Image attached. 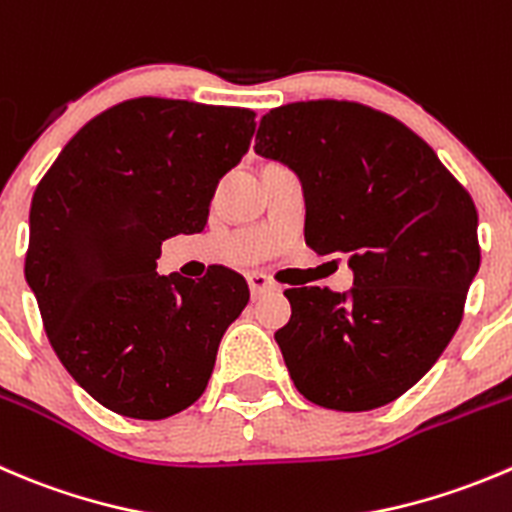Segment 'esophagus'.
I'll use <instances>...</instances> for the list:
<instances>
[{
  "label": "esophagus",
  "mask_w": 512,
  "mask_h": 512,
  "mask_svg": "<svg viewBox=\"0 0 512 512\" xmlns=\"http://www.w3.org/2000/svg\"><path fill=\"white\" fill-rule=\"evenodd\" d=\"M247 285H250L252 297H260V295H265V292L277 290L275 282H272L267 275H262V272H250V275H247Z\"/></svg>",
  "instance_id": "obj_1"
}]
</instances>
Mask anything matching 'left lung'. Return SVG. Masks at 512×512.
<instances>
[{
    "label": "left lung",
    "mask_w": 512,
    "mask_h": 512,
    "mask_svg": "<svg viewBox=\"0 0 512 512\" xmlns=\"http://www.w3.org/2000/svg\"><path fill=\"white\" fill-rule=\"evenodd\" d=\"M255 152L282 162L305 192V240L347 255L352 290H285L275 332L310 403L362 413L410 390L448 347L480 267L478 210L413 130L355 102L270 109Z\"/></svg>",
    "instance_id": "1"
}]
</instances>
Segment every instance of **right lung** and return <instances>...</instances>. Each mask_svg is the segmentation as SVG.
<instances>
[{"mask_svg": "<svg viewBox=\"0 0 512 512\" xmlns=\"http://www.w3.org/2000/svg\"><path fill=\"white\" fill-rule=\"evenodd\" d=\"M255 112L140 97L89 119L37 185L24 277L59 362L99 405L162 420L207 388L250 300L245 277L157 275L167 237L202 232Z\"/></svg>", "mask_w": 512, "mask_h": 512, "instance_id": "right-lung-1", "label": "right lung"}]
</instances>
